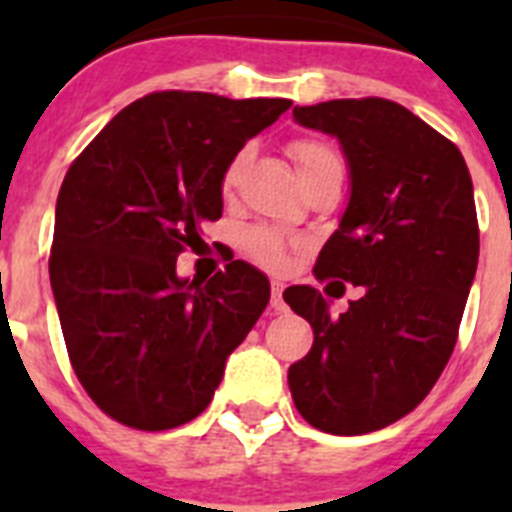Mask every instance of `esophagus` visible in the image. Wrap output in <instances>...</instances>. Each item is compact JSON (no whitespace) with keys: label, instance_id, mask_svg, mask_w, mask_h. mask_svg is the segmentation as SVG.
Masks as SVG:
<instances>
[{"label":"esophagus","instance_id":"esophagus-1","mask_svg":"<svg viewBox=\"0 0 512 512\" xmlns=\"http://www.w3.org/2000/svg\"><path fill=\"white\" fill-rule=\"evenodd\" d=\"M282 292H284L282 284H279V282L271 284V302H269V305H271V310H274V312L287 310V302L282 300Z\"/></svg>","mask_w":512,"mask_h":512}]
</instances>
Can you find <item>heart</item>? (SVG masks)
Returning a JSON list of instances; mask_svg holds the SVG:
<instances>
[{
	"mask_svg": "<svg viewBox=\"0 0 512 512\" xmlns=\"http://www.w3.org/2000/svg\"><path fill=\"white\" fill-rule=\"evenodd\" d=\"M289 153L295 158L297 169H300V176L310 174L312 169H318L320 164H325L328 158H336V151L320 140H297L289 146ZM246 161V153H238V156L230 161V166L223 174V187L230 189L235 182H238V174H241V166ZM243 246L251 253L253 261L269 266V269H279L287 259V243H284L282 235L271 228H251L246 235H243Z\"/></svg>",
	"mask_w": 512,
	"mask_h": 512,
	"instance_id": "obj_1",
	"label": "heart"
}]
</instances>
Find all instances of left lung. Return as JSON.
<instances>
[{"label": "left lung", "instance_id": "8db88e82", "mask_svg": "<svg viewBox=\"0 0 512 512\" xmlns=\"http://www.w3.org/2000/svg\"><path fill=\"white\" fill-rule=\"evenodd\" d=\"M292 115L346 156L351 197L315 277L361 297L330 318L315 287L284 292L315 333L287 382L307 423L361 436L418 408L449 364L479 259L472 176L449 138L390 99H330Z\"/></svg>", "mask_w": 512, "mask_h": 512}]
</instances>
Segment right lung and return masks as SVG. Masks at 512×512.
Segmentation results:
<instances>
[{
	"instance_id": "add662e5",
	"label": "right lung",
	"mask_w": 512,
	"mask_h": 512,
	"mask_svg": "<svg viewBox=\"0 0 512 512\" xmlns=\"http://www.w3.org/2000/svg\"><path fill=\"white\" fill-rule=\"evenodd\" d=\"M289 107L153 92L117 112L66 171L53 297L76 377L117 423L169 431L197 418L269 305V279L246 261L200 282L176 274V256L223 215L230 161Z\"/></svg>"
}]
</instances>
